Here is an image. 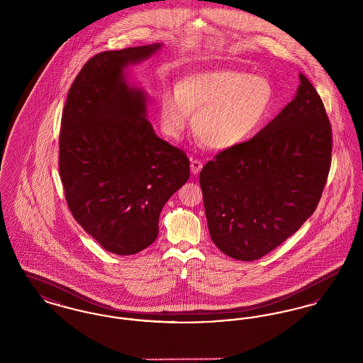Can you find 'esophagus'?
I'll list each match as a JSON object with an SVG mask.
<instances>
[{
	"label": "esophagus",
	"instance_id": "34e87169",
	"mask_svg": "<svg viewBox=\"0 0 363 363\" xmlns=\"http://www.w3.org/2000/svg\"><path fill=\"white\" fill-rule=\"evenodd\" d=\"M201 169H203L201 160H199V159H191L190 160V172H191L193 175H197V174L201 172Z\"/></svg>",
	"mask_w": 363,
	"mask_h": 363
}]
</instances>
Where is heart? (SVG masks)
Masks as SVG:
<instances>
[{
  "label": "heart",
  "mask_w": 363,
  "mask_h": 363,
  "mask_svg": "<svg viewBox=\"0 0 363 363\" xmlns=\"http://www.w3.org/2000/svg\"><path fill=\"white\" fill-rule=\"evenodd\" d=\"M274 88L259 74L234 69L200 70L164 86L159 98L164 135L179 138L193 116V130L212 150H231L253 138L267 120Z\"/></svg>",
  "instance_id": "obj_1"
}]
</instances>
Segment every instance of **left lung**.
<instances>
[{
	"label": "left lung",
	"instance_id": "left-lung-1",
	"mask_svg": "<svg viewBox=\"0 0 363 363\" xmlns=\"http://www.w3.org/2000/svg\"><path fill=\"white\" fill-rule=\"evenodd\" d=\"M332 152L325 107L299 73L293 101L255 138L200 173L208 230L225 255L261 259L303 225L320 201Z\"/></svg>",
	"mask_w": 363,
	"mask_h": 363
}]
</instances>
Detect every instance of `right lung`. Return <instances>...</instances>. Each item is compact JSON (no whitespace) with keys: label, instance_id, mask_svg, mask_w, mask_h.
Returning a JSON list of instances; mask_svg holds the SVG:
<instances>
[{"label":"right lung","instance_id":"right-lung-1","mask_svg":"<svg viewBox=\"0 0 363 363\" xmlns=\"http://www.w3.org/2000/svg\"><path fill=\"white\" fill-rule=\"evenodd\" d=\"M162 46L92 57L62 113L60 174L70 212L104 249L120 256L155 241L162 208L189 178V159L157 138L147 120V92L129 79V67Z\"/></svg>","mask_w":363,"mask_h":363}]
</instances>
